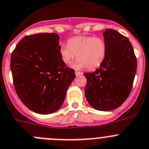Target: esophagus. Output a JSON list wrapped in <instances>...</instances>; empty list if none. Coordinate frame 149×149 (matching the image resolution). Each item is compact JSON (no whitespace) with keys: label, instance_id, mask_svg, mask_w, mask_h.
<instances>
[{"label":"esophagus","instance_id":"obj_1","mask_svg":"<svg viewBox=\"0 0 149 149\" xmlns=\"http://www.w3.org/2000/svg\"><path fill=\"white\" fill-rule=\"evenodd\" d=\"M75 73H76V76H80V75L83 74V73H81V72H80V71H76L75 72Z\"/></svg>","mask_w":149,"mask_h":149}]
</instances>
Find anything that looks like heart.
I'll use <instances>...</instances> for the list:
<instances>
[{"label":"heart","instance_id":"heart-1","mask_svg":"<svg viewBox=\"0 0 149 149\" xmlns=\"http://www.w3.org/2000/svg\"><path fill=\"white\" fill-rule=\"evenodd\" d=\"M60 53L65 63H70L77 54L79 59L74 64L76 68L86 67L92 70L99 67L105 58L107 44L100 37L79 36L70 38L68 44L60 46Z\"/></svg>","mask_w":149,"mask_h":149}]
</instances>
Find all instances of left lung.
I'll use <instances>...</instances> for the list:
<instances>
[{
  "instance_id": "left-lung-1",
  "label": "left lung",
  "mask_w": 149,
  "mask_h": 149,
  "mask_svg": "<svg viewBox=\"0 0 149 149\" xmlns=\"http://www.w3.org/2000/svg\"><path fill=\"white\" fill-rule=\"evenodd\" d=\"M107 54L100 67L86 78L85 96L98 111H111L120 106L132 88L137 70L133 48L127 37L113 29L103 33Z\"/></svg>"
}]
</instances>
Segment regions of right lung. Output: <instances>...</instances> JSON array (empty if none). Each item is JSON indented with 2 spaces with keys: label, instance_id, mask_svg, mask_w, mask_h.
I'll return each mask as SVG.
<instances>
[{
  "label": "right lung",
  "instance_id": "right-lung-1",
  "mask_svg": "<svg viewBox=\"0 0 149 149\" xmlns=\"http://www.w3.org/2000/svg\"><path fill=\"white\" fill-rule=\"evenodd\" d=\"M59 39L56 33L24 36L11 53L16 92L36 113L49 114L58 110L76 76L74 70L62 60Z\"/></svg>",
  "mask_w": 149,
  "mask_h": 149
}]
</instances>
